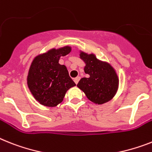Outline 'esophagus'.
Instances as JSON below:
<instances>
[{"label":"esophagus","instance_id":"1","mask_svg":"<svg viewBox=\"0 0 152 152\" xmlns=\"http://www.w3.org/2000/svg\"><path fill=\"white\" fill-rule=\"evenodd\" d=\"M80 76H77V77H76V78L74 79V82H75V83L76 84H77L78 83V82H79V80H80Z\"/></svg>","mask_w":152,"mask_h":152}]
</instances>
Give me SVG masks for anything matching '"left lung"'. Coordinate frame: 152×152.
<instances>
[{
    "label": "left lung",
    "mask_w": 152,
    "mask_h": 152,
    "mask_svg": "<svg viewBox=\"0 0 152 152\" xmlns=\"http://www.w3.org/2000/svg\"><path fill=\"white\" fill-rule=\"evenodd\" d=\"M80 58L86 62L84 72L89 76L81 79L77 86L95 104H103L111 100L118 88V77L112 66L96 59L93 54L81 52Z\"/></svg>",
    "instance_id": "left-lung-1"
}]
</instances>
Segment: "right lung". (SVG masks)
I'll use <instances>...</instances> for the list:
<instances>
[{"label": "right lung", "instance_id": "1", "mask_svg": "<svg viewBox=\"0 0 152 152\" xmlns=\"http://www.w3.org/2000/svg\"><path fill=\"white\" fill-rule=\"evenodd\" d=\"M71 52L69 46L52 49L33 60L28 75V86L36 100L46 107H56L63 100L66 91L76 86L66 66L58 60Z\"/></svg>", "mask_w": 152, "mask_h": 152}]
</instances>
